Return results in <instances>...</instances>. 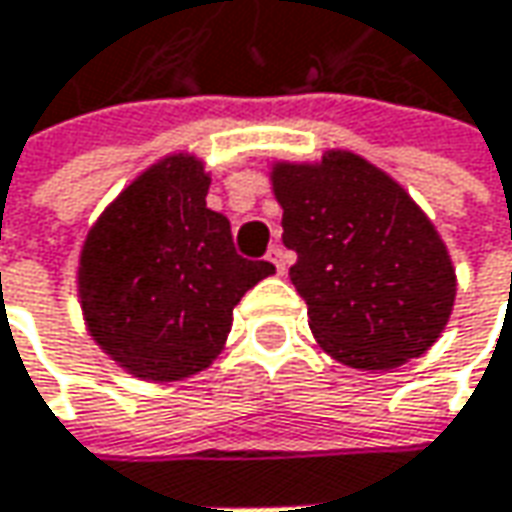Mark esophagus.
Masks as SVG:
<instances>
[{
  "label": "esophagus",
  "mask_w": 512,
  "mask_h": 512,
  "mask_svg": "<svg viewBox=\"0 0 512 512\" xmlns=\"http://www.w3.org/2000/svg\"><path fill=\"white\" fill-rule=\"evenodd\" d=\"M267 262H273V267H276V273L282 276L285 273V247L282 245H273L270 250H267Z\"/></svg>",
  "instance_id": "1"
}]
</instances>
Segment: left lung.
Masks as SVG:
<instances>
[{"mask_svg": "<svg viewBox=\"0 0 512 512\" xmlns=\"http://www.w3.org/2000/svg\"><path fill=\"white\" fill-rule=\"evenodd\" d=\"M290 282L313 339L336 362L382 373L439 342L456 302V267L436 225L390 173L353 150L270 165Z\"/></svg>", "mask_w": 512, "mask_h": 512, "instance_id": "8db88e82", "label": "left lung"}]
</instances>
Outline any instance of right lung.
<instances>
[{
	"mask_svg": "<svg viewBox=\"0 0 512 512\" xmlns=\"http://www.w3.org/2000/svg\"><path fill=\"white\" fill-rule=\"evenodd\" d=\"M196 153L162 156L90 225L76 290L85 327L133 379L182 382L225 350L233 307L273 276L233 250L230 222L207 207Z\"/></svg>",
	"mask_w": 512,
	"mask_h": 512,
	"instance_id": "obj_1",
	"label": "right lung"
}]
</instances>
